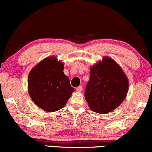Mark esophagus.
<instances>
[{
    "instance_id": "esophagus-1",
    "label": "esophagus",
    "mask_w": 152,
    "mask_h": 152,
    "mask_svg": "<svg viewBox=\"0 0 152 152\" xmlns=\"http://www.w3.org/2000/svg\"><path fill=\"white\" fill-rule=\"evenodd\" d=\"M77 92H82V90H83V86H81V85H80V86H79V87H77Z\"/></svg>"
}]
</instances>
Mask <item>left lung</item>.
<instances>
[{"mask_svg": "<svg viewBox=\"0 0 152 152\" xmlns=\"http://www.w3.org/2000/svg\"><path fill=\"white\" fill-rule=\"evenodd\" d=\"M129 90V80L113 59L104 56L91 66L85 97L89 107L99 114L112 112L122 104Z\"/></svg>", "mask_w": 152, "mask_h": 152, "instance_id": "left-lung-1", "label": "left lung"}]
</instances>
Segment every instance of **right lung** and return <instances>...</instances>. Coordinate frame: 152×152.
I'll use <instances>...</instances> for the list:
<instances>
[{"instance_id": "right-lung-1", "label": "right lung", "mask_w": 152, "mask_h": 152, "mask_svg": "<svg viewBox=\"0 0 152 152\" xmlns=\"http://www.w3.org/2000/svg\"><path fill=\"white\" fill-rule=\"evenodd\" d=\"M63 69V62L50 56L37 63L28 75L30 97L45 111L53 112L64 107L75 91Z\"/></svg>"}]
</instances>
